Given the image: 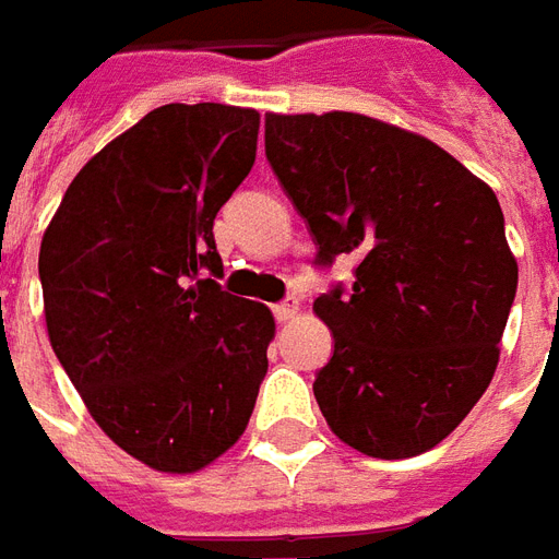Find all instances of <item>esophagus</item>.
<instances>
[{"mask_svg": "<svg viewBox=\"0 0 559 559\" xmlns=\"http://www.w3.org/2000/svg\"><path fill=\"white\" fill-rule=\"evenodd\" d=\"M272 311H275V320H281V323H284V320H293V317L299 314V302H296V299H287V302L275 305Z\"/></svg>", "mask_w": 559, "mask_h": 559, "instance_id": "esophagus-1", "label": "esophagus"}]
</instances>
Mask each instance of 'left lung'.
<instances>
[{"instance_id": "1", "label": "left lung", "mask_w": 559, "mask_h": 559, "mask_svg": "<svg viewBox=\"0 0 559 559\" xmlns=\"http://www.w3.org/2000/svg\"><path fill=\"white\" fill-rule=\"evenodd\" d=\"M266 158L317 266L359 260L350 290L314 302L335 338L320 413L362 455L428 452L491 383L515 302L497 194L428 138L344 110L266 114Z\"/></svg>"}]
</instances>
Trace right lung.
I'll list each match as a JSON object with an SVG mask.
<instances>
[{
	"instance_id": "obj_1",
	"label": "right lung",
	"mask_w": 559,
	"mask_h": 559,
	"mask_svg": "<svg viewBox=\"0 0 559 559\" xmlns=\"http://www.w3.org/2000/svg\"><path fill=\"white\" fill-rule=\"evenodd\" d=\"M260 114L164 104L68 185L38 275L56 359L110 440L197 473L248 428L275 320L221 290L212 224L254 167Z\"/></svg>"
}]
</instances>
